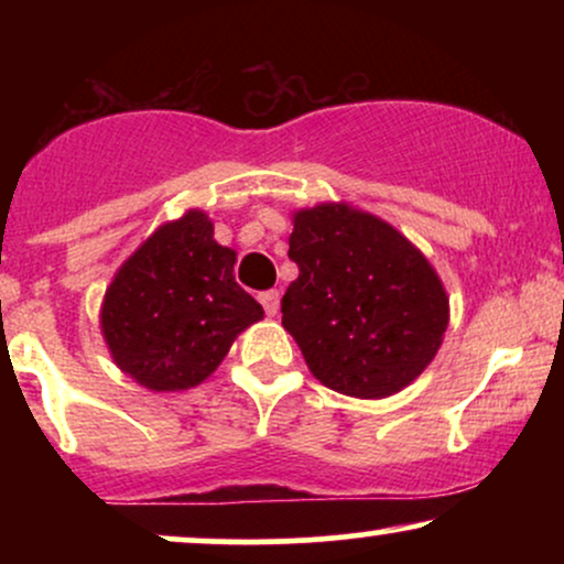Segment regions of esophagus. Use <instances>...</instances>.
Wrapping results in <instances>:
<instances>
[{"label":"esophagus","mask_w":564,"mask_h":564,"mask_svg":"<svg viewBox=\"0 0 564 564\" xmlns=\"http://www.w3.org/2000/svg\"><path fill=\"white\" fill-rule=\"evenodd\" d=\"M260 302H262L264 313H268L270 318H273V315L278 313V307H281V291H275V289L262 291V294H260Z\"/></svg>","instance_id":"1"}]
</instances>
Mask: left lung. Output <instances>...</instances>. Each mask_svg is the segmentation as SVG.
Listing matches in <instances>:
<instances>
[{"instance_id":"8db88e82","label":"left lung","mask_w":564,"mask_h":564,"mask_svg":"<svg viewBox=\"0 0 564 564\" xmlns=\"http://www.w3.org/2000/svg\"><path fill=\"white\" fill-rule=\"evenodd\" d=\"M291 219L289 257L300 275L281 313L313 377L349 398L400 392L432 364L448 328L435 268L390 223L347 204Z\"/></svg>"}]
</instances>
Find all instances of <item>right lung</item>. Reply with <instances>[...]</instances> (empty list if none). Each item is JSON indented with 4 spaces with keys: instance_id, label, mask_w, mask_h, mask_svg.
I'll return each mask as SVG.
<instances>
[{
    "instance_id": "add662e5",
    "label": "right lung",
    "mask_w": 564,
    "mask_h": 564,
    "mask_svg": "<svg viewBox=\"0 0 564 564\" xmlns=\"http://www.w3.org/2000/svg\"><path fill=\"white\" fill-rule=\"evenodd\" d=\"M236 251L200 209L161 225L121 264L100 310L113 364L153 392L191 390L215 373L262 304L236 283Z\"/></svg>"
}]
</instances>
